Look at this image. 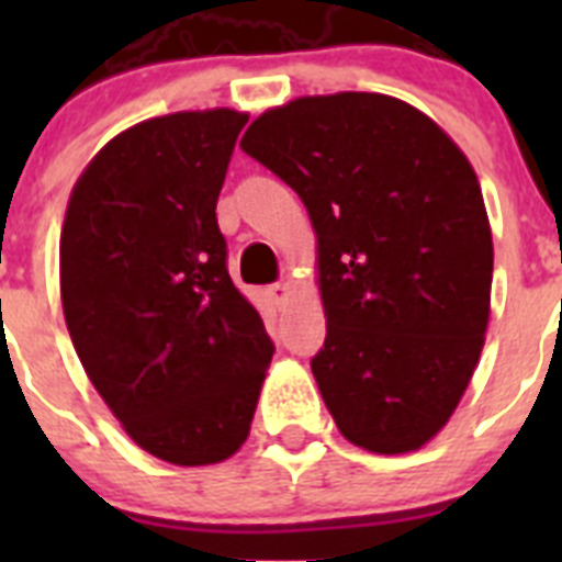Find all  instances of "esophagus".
Listing matches in <instances>:
<instances>
[{
    "mask_svg": "<svg viewBox=\"0 0 562 562\" xmlns=\"http://www.w3.org/2000/svg\"><path fill=\"white\" fill-rule=\"evenodd\" d=\"M290 284L286 281H278V284H270L267 286V295H270V301L276 306H284L286 301H290Z\"/></svg>",
    "mask_w": 562,
    "mask_h": 562,
    "instance_id": "esophagus-1",
    "label": "esophagus"
}]
</instances>
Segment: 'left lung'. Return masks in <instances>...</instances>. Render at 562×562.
<instances>
[{"label": "left lung", "mask_w": 562, "mask_h": 562, "mask_svg": "<svg viewBox=\"0 0 562 562\" xmlns=\"http://www.w3.org/2000/svg\"><path fill=\"white\" fill-rule=\"evenodd\" d=\"M241 148L301 196L326 312L312 374L337 428L411 453L453 416L490 321L493 233L479 177L428 114L376 92L297 98Z\"/></svg>", "instance_id": "8db88e82"}]
</instances>
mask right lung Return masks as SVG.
Listing matches in <instances>:
<instances>
[{
    "label": "right lung",
    "mask_w": 562,
    "mask_h": 562,
    "mask_svg": "<svg viewBox=\"0 0 562 562\" xmlns=\"http://www.w3.org/2000/svg\"><path fill=\"white\" fill-rule=\"evenodd\" d=\"M247 114L151 117L109 140L72 188L61 304L81 366L123 430L180 467L245 445L270 335L233 286L216 200Z\"/></svg>",
    "instance_id": "right-lung-1"
}]
</instances>
